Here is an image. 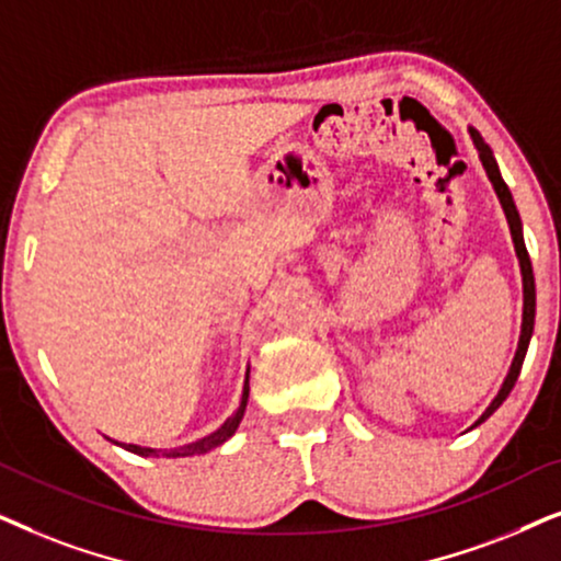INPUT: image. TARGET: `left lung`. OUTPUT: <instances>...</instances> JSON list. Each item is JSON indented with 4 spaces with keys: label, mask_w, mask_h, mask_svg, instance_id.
Here are the masks:
<instances>
[{
    "label": "left lung",
    "mask_w": 561,
    "mask_h": 561,
    "mask_svg": "<svg viewBox=\"0 0 561 561\" xmlns=\"http://www.w3.org/2000/svg\"><path fill=\"white\" fill-rule=\"evenodd\" d=\"M472 138L477 144V151H480V159H482V167L488 171L492 186H495L497 197H500V205H503L505 210V218H507V226H511V236H513V243H515V253H518V261H520V272H524V328H520V341H518V351H515V358L511 364V371H507L503 387H500L497 398L492 400V405L484 410L480 421L474 425H480L488 421V417L495 413V410L503 405V400L511 394L515 379L520 375V367H524V358H526V351H528V341H531V333H534V316H536V289H534V272H531V261H528V251H526V243H524V233H520V218H518V210H515L513 205V197L511 192H507V186L503 182V176H500L497 171V163L492 159V151L490 146L484 144L482 136L477 130H472Z\"/></svg>",
    "instance_id": "1"
}]
</instances>
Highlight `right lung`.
I'll return each mask as SVG.
<instances>
[{
    "label": "right lung",
    "mask_w": 561,
    "mask_h": 561,
    "mask_svg": "<svg viewBox=\"0 0 561 561\" xmlns=\"http://www.w3.org/2000/svg\"><path fill=\"white\" fill-rule=\"evenodd\" d=\"M245 402H249V377H245V387H243V400H241V408L236 410L233 415L228 417L226 423L220 425L218 431L215 433H210V436H205V438H199V442H194V444H186V446H179V449H171V451H159V449H146V446H136V444H119V446H125V449L128 451H133V454H138V457H194V454H205V451H210V449H215V446H220V444H226L230 436H233L236 433V428H238V423H241V417H243V410H245Z\"/></svg>",
    "instance_id": "1"
}]
</instances>
